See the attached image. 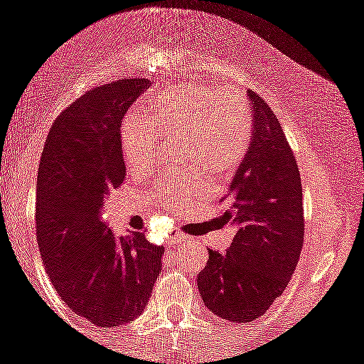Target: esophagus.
Here are the masks:
<instances>
[{
    "instance_id": "1",
    "label": "esophagus",
    "mask_w": 364,
    "mask_h": 364,
    "mask_svg": "<svg viewBox=\"0 0 364 364\" xmlns=\"http://www.w3.org/2000/svg\"><path fill=\"white\" fill-rule=\"evenodd\" d=\"M184 241H188V236H184V234H175V236L169 237V243H173V245L184 243Z\"/></svg>"
}]
</instances>
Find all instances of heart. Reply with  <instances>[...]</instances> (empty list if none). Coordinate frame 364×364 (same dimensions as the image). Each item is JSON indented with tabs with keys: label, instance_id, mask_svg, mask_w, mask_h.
I'll return each instance as SVG.
<instances>
[{
	"label": "heart",
	"instance_id": "obj_1",
	"mask_svg": "<svg viewBox=\"0 0 364 364\" xmlns=\"http://www.w3.org/2000/svg\"><path fill=\"white\" fill-rule=\"evenodd\" d=\"M162 137H180V150L216 178H227L243 164L252 139L247 102L236 91L218 84L178 85L159 92L141 110H134L121 124V154L132 171H143L157 162ZM178 186L202 191L205 180L198 169L178 175ZM159 203L173 205L176 186L157 189Z\"/></svg>",
	"mask_w": 364,
	"mask_h": 364
}]
</instances>
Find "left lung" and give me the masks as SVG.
I'll use <instances>...</instances> for the list:
<instances>
[{
  "label": "left lung",
  "instance_id": "left-lung-1",
  "mask_svg": "<svg viewBox=\"0 0 364 364\" xmlns=\"http://www.w3.org/2000/svg\"><path fill=\"white\" fill-rule=\"evenodd\" d=\"M252 143L237 168L221 225L236 236L225 254L209 250L198 273L207 309L234 323L262 316L291 280L304 247L302 180L277 116L254 91Z\"/></svg>",
  "mask_w": 364,
  "mask_h": 364
}]
</instances>
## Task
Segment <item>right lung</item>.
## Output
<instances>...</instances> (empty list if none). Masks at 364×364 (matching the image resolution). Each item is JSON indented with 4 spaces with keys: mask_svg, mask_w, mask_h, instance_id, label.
Returning a JSON list of instances; mask_svg holds the SVG:
<instances>
[{
    "mask_svg": "<svg viewBox=\"0 0 364 364\" xmlns=\"http://www.w3.org/2000/svg\"><path fill=\"white\" fill-rule=\"evenodd\" d=\"M150 82L102 85L55 119L37 176V243L69 309L98 327L139 316L162 269L164 247L144 232L117 236L102 220L107 195L124 180L119 128Z\"/></svg>",
    "mask_w": 364,
    "mask_h": 364,
    "instance_id": "add662e5",
    "label": "right lung"
}]
</instances>
